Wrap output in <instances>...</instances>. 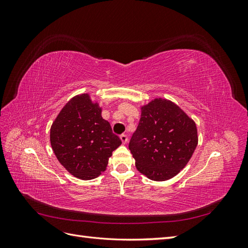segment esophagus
Returning <instances> with one entry per match:
<instances>
[{"instance_id":"34e87169","label":"esophagus","mask_w":248,"mask_h":248,"mask_svg":"<svg viewBox=\"0 0 248 248\" xmlns=\"http://www.w3.org/2000/svg\"><path fill=\"white\" fill-rule=\"evenodd\" d=\"M120 139H121L123 144H126V142L128 141V137H127L126 134H121V136H120Z\"/></svg>"}]
</instances>
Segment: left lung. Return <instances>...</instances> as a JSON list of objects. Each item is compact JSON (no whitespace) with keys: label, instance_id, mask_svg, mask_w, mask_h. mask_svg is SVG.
Segmentation results:
<instances>
[{"label":"left lung","instance_id":"1","mask_svg":"<svg viewBox=\"0 0 248 248\" xmlns=\"http://www.w3.org/2000/svg\"><path fill=\"white\" fill-rule=\"evenodd\" d=\"M197 145L193 120L174 102L156 98L141 107L128 147L139 171L153 181H166L184 169Z\"/></svg>","mask_w":248,"mask_h":248}]
</instances>
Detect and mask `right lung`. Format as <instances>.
<instances>
[{"label": "right lung", "mask_w": 248, "mask_h": 248, "mask_svg": "<svg viewBox=\"0 0 248 248\" xmlns=\"http://www.w3.org/2000/svg\"><path fill=\"white\" fill-rule=\"evenodd\" d=\"M121 144L89 94L71 98L50 127V145L59 162L81 180L106 170L112 151Z\"/></svg>", "instance_id": "1"}]
</instances>
